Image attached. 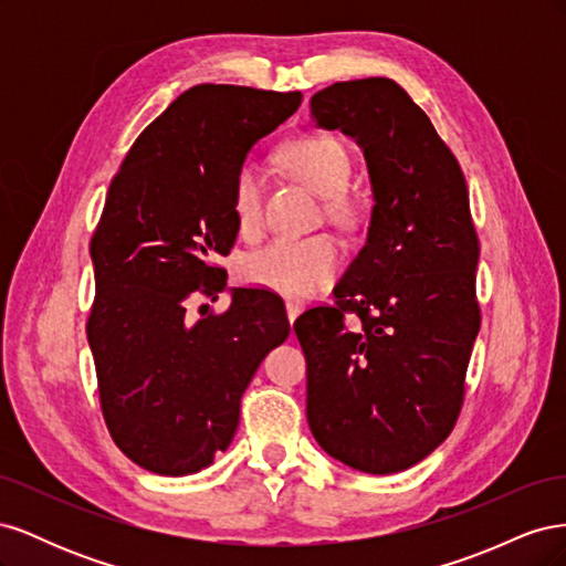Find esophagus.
<instances>
[{"label":"esophagus","instance_id":"esophagus-1","mask_svg":"<svg viewBox=\"0 0 566 566\" xmlns=\"http://www.w3.org/2000/svg\"><path fill=\"white\" fill-rule=\"evenodd\" d=\"M302 310H304V304L300 300H293V297L285 300V312H287V321L290 323H293L302 314Z\"/></svg>","mask_w":566,"mask_h":566}]
</instances>
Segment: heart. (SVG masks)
Returning a JSON list of instances; mask_svg holds the SVG:
<instances>
[{
  "mask_svg": "<svg viewBox=\"0 0 566 566\" xmlns=\"http://www.w3.org/2000/svg\"><path fill=\"white\" fill-rule=\"evenodd\" d=\"M285 163L293 172L328 198V212L337 219H352L354 205L342 196L352 177L349 150L335 139H306L285 150ZM235 224L245 235H254L264 224V175L260 165L245 163L233 186ZM342 264V248L333 235L273 238L264 248L250 252L241 273L245 283L273 290L290 297H312L328 285Z\"/></svg>",
  "mask_w": 566,
  "mask_h": 566,
  "instance_id": "b5f03b06",
  "label": "heart"
}]
</instances>
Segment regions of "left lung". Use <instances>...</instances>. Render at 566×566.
I'll list each match as a JSON object with an SVG mask.
<instances>
[{
	"mask_svg": "<svg viewBox=\"0 0 566 566\" xmlns=\"http://www.w3.org/2000/svg\"><path fill=\"white\" fill-rule=\"evenodd\" d=\"M310 108L316 127L361 146L373 212L335 306L295 321L306 420L318 447L345 465L401 472L451 434L482 321L465 177L394 80L335 82Z\"/></svg>",
	"mask_w": 566,
	"mask_h": 566,
	"instance_id": "8db88e82",
	"label": "left lung"
}]
</instances>
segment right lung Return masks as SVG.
Instances as JSON below:
<instances>
[{"label": "right lung", "mask_w": 566, "mask_h": 566, "mask_svg": "<svg viewBox=\"0 0 566 566\" xmlns=\"http://www.w3.org/2000/svg\"><path fill=\"white\" fill-rule=\"evenodd\" d=\"M300 92L196 84L153 119L113 177L92 238L96 297L87 321L101 410L136 465L184 476L227 451L262 358L290 335L279 295L217 297L238 224L233 186L250 148L293 115Z\"/></svg>", "instance_id": "right-lung-1"}]
</instances>
